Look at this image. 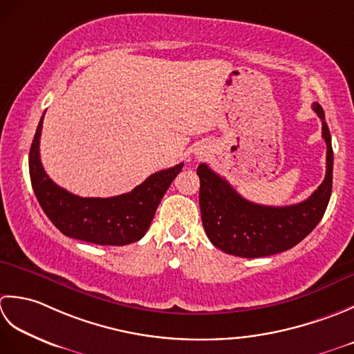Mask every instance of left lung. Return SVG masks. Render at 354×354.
Listing matches in <instances>:
<instances>
[{"instance_id":"left-lung-1","label":"left lung","mask_w":354,"mask_h":354,"mask_svg":"<svg viewBox=\"0 0 354 354\" xmlns=\"http://www.w3.org/2000/svg\"><path fill=\"white\" fill-rule=\"evenodd\" d=\"M313 110L322 120V137L327 143V171L318 189L301 203L283 207L252 203L206 163L197 168L201 221L215 248L241 258L275 255L297 246L321 221L331 196L333 148L322 106L315 102Z\"/></svg>"}]
</instances>
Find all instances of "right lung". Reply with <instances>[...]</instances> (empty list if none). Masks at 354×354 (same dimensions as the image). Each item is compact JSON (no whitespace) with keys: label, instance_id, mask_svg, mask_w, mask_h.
Returning a JSON list of instances; mask_svg holds the SVG:
<instances>
[{"label":"right lung","instance_id":"add662e5","mask_svg":"<svg viewBox=\"0 0 354 354\" xmlns=\"http://www.w3.org/2000/svg\"><path fill=\"white\" fill-rule=\"evenodd\" d=\"M44 114L36 128L28 154L30 180L42 211L64 235L100 246H125L139 241L154 218L156 209L183 163L149 176L131 192L110 198L79 197L57 186L39 158Z\"/></svg>","mask_w":354,"mask_h":354}]
</instances>
